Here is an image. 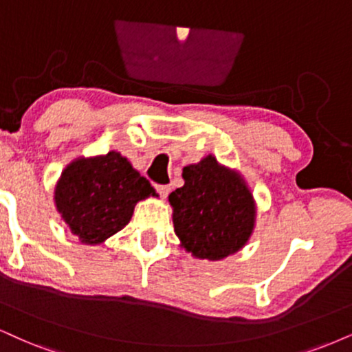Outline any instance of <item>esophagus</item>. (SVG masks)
<instances>
[{"instance_id": "1", "label": "esophagus", "mask_w": 352, "mask_h": 352, "mask_svg": "<svg viewBox=\"0 0 352 352\" xmlns=\"http://www.w3.org/2000/svg\"><path fill=\"white\" fill-rule=\"evenodd\" d=\"M155 189H156V192H158L163 199L166 197L169 194V190H171V188H169V186H166V184H156Z\"/></svg>"}]
</instances>
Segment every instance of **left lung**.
Listing matches in <instances>:
<instances>
[{
  "label": "left lung",
  "instance_id": "1",
  "mask_svg": "<svg viewBox=\"0 0 352 352\" xmlns=\"http://www.w3.org/2000/svg\"><path fill=\"white\" fill-rule=\"evenodd\" d=\"M183 177V188L169 194L181 246L210 261L240 251L256 220L254 199L245 179L212 155L184 166Z\"/></svg>",
  "mask_w": 352,
  "mask_h": 352
}]
</instances>
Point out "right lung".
Returning <instances> with one entry per match:
<instances>
[{"label": "right lung", "instance_id": "add662e5", "mask_svg": "<svg viewBox=\"0 0 352 352\" xmlns=\"http://www.w3.org/2000/svg\"><path fill=\"white\" fill-rule=\"evenodd\" d=\"M156 196L146 177L119 151L78 158L63 169L55 188V206L73 235L99 245L122 230L135 204Z\"/></svg>", "mask_w": 352, "mask_h": 352}]
</instances>
